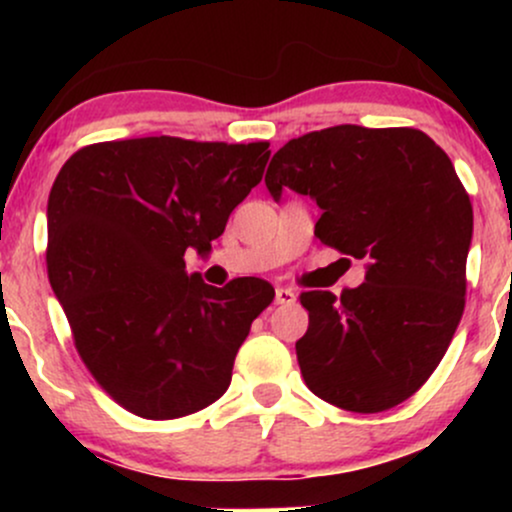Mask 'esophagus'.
<instances>
[{"mask_svg":"<svg viewBox=\"0 0 512 512\" xmlns=\"http://www.w3.org/2000/svg\"><path fill=\"white\" fill-rule=\"evenodd\" d=\"M274 301H276V305H291L293 301H296V293H293L291 289H284V286H276Z\"/></svg>","mask_w":512,"mask_h":512,"instance_id":"34e87169","label":"esophagus"}]
</instances>
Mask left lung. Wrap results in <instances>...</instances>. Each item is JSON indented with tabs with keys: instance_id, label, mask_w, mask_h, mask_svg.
I'll list each match as a JSON object with an SVG mask.
<instances>
[{
	"instance_id": "1",
	"label": "left lung",
	"mask_w": 512,
	"mask_h": 512,
	"mask_svg": "<svg viewBox=\"0 0 512 512\" xmlns=\"http://www.w3.org/2000/svg\"><path fill=\"white\" fill-rule=\"evenodd\" d=\"M267 190L310 195L315 236L366 260L358 289L301 293L308 332L296 342L310 392L378 414L431 378L464 313L472 202L452 161L421 129L337 125L276 151Z\"/></svg>"
}]
</instances>
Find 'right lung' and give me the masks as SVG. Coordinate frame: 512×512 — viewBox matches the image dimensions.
I'll list each match as a JSON object with an SVG mask.
<instances>
[{
    "label": "right lung",
    "mask_w": 512,
    "mask_h": 512,
    "mask_svg": "<svg viewBox=\"0 0 512 512\" xmlns=\"http://www.w3.org/2000/svg\"><path fill=\"white\" fill-rule=\"evenodd\" d=\"M269 142L142 137L79 149L48 199V276L96 383L132 414H195L231 385L269 281L185 272L262 180Z\"/></svg>",
    "instance_id": "add662e5"
}]
</instances>
